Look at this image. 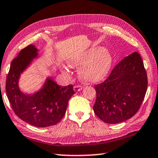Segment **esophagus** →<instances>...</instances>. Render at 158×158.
<instances>
[{"instance_id":"esophagus-1","label":"esophagus","mask_w":158,"mask_h":158,"mask_svg":"<svg viewBox=\"0 0 158 158\" xmlns=\"http://www.w3.org/2000/svg\"><path fill=\"white\" fill-rule=\"evenodd\" d=\"M82 89V87L81 85H75V86H74V90L76 92H78L80 91Z\"/></svg>"}]
</instances>
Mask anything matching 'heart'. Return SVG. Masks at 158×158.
<instances>
[{
  "label": "heart",
  "instance_id": "obj_1",
  "mask_svg": "<svg viewBox=\"0 0 158 158\" xmlns=\"http://www.w3.org/2000/svg\"><path fill=\"white\" fill-rule=\"evenodd\" d=\"M113 58L111 52L102 47H93L77 53L68 60L72 68H79L80 79L85 82L96 83L103 80L110 71ZM62 72L69 76L68 68L63 67Z\"/></svg>",
  "mask_w": 158,
  "mask_h": 158
}]
</instances>
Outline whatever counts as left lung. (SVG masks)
<instances>
[{
  "label": "left lung",
  "instance_id": "obj_1",
  "mask_svg": "<svg viewBox=\"0 0 158 158\" xmlns=\"http://www.w3.org/2000/svg\"><path fill=\"white\" fill-rule=\"evenodd\" d=\"M147 85L143 62L139 53L134 52L115 67L105 81L95 85V114L106 123L126 121L139 109Z\"/></svg>",
  "mask_w": 158,
  "mask_h": 158
}]
</instances>
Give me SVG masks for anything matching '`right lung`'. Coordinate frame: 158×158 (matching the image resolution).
I'll use <instances>...</instances> for the list:
<instances>
[{
  "label": "right lung",
  "mask_w": 158,
  "mask_h": 158,
  "mask_svg": "<svg viewBox=\"0 0 158 158\" xmlns=\"http://www.w3.org/2000/svg\"><path fill=\"white\" fill-rule=\"evenodd\" d=\"M37 52L33 44L21 50L10 65L5 89L13 111L19 118L33 126L46 127L60 121L69 98L75 92L72 85L61 87L51 77H47L42 89L33 95L21 91L19 87L21 74L37 57Z\"/></svg>",
  "instance_id": "right-lung-1"
}]
</instances>
